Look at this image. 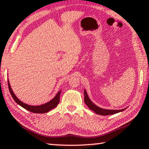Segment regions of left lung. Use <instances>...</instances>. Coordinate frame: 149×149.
Instances as JSON below:
<instances>
[{"instance_id": "obj_1", "label": "left lung", "mask_w": 149, "mask_h": 149, "mask_svg": "<svg viewBox=\"0 0 149 149\" xmlns=\"http://www.w3.org/2000/svg\"><path fill=\"white\" fill-rule=\"evenodd\" d=\"M84 102L88 106V107L89 108L93 111L96 114H98V115H113V114H116L118 113L119 112L123 111H124L126 108H124L123 109H118V110H112V109H102L100 108V107H98L96 106L95 104L91 102V100L90 99V98L88 97V95L87 94V92L86 90H84Z\"/></svg>"}]
</instances>
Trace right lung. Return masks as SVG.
I'll return each instance as SVG.
<instances>
[{"mask_svg":"<svg viewBox=\"0 0 149 149\" xmlns=\"http://www.w3.org/2000/svg\"><path fill=\"white\" fill-rule=\"evenodd\" d=\"M8 88H9V90L10 91V93L11 95V96L13 97V99L15 100V101L17 102L18 105H20L22 107H24V109H26V110L29 111L31 112H33L34 113H45L49 112V111L52 109L53 108H54L59 102V99H60V94H61V91H59V92L56 94V95L53 98V99L50 100L49 102H47L44 104H42V105L40 106H31V105H27V104H25L24 102H22V101L19 100L18 98L16 97L15 93L13 91L11 88L10 86V84H9V81H8Z\"/></svg>","mask_w":149,"mask_h":149,"instance_id":"right-lung-1","label":"right lung"}]
</instances>
